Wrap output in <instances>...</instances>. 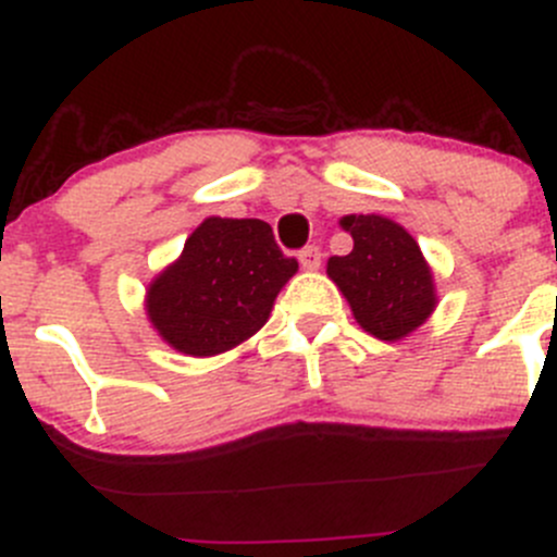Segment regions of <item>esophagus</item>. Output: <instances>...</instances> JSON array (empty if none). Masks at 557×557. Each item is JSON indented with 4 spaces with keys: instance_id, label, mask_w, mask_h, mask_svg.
<instances>
[{
    "instance_id": "1",
    "label": "esophagus",
    "mask_w": 557,
    "mask_h": 557,
    "mask_svg": "<svg viewBox=\"0 0 557 557\" xmlns=\"http://www.w3.org/2000/svg\"><path fill=\"white\" fill-rule=\"evenodd\" d=\"M299 261H301V267L310 269V272H314V269L320 267V261H323V252H320L318 245H307V247H301Z\"/></svg>"
}]
</instances>
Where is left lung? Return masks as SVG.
Here are the masks:
<instances>
[{
    "instance_id": "obj_1",
    "label": "left lung",
    "mask_w": 557,
    "mask_h": 557,
    "mask_svg": "<svg viewBox=\"0 0 557 557\" xmlns=\"http://www.w3.org/2000/svg\"><path fill=\"white\" fill-rule=\"evenodd\" d=\"M352 234L347 256L329 258V277L350 301L358 323L377 339L393 342L434 312V280L418 243L398 223L380 215H347Z\"/></svg>"
}]
</instances>
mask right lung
Segmentation results:
<instances>
[{
	"instance_id": "right-lung-1",
	"label": "right lung",
	"mask_w": 557,
	"mask_h": 557,
	"mask_svg": "<svg viewBox=\"0 0 557 557\" xmlns=\"http://www.w3.org/2000/svg\"><path fill=\"white\" fill-rule=\"evenodd\" d=\"M299 269L258 218H207L148 290L150 323L180 352L218 356L267 323Z\"/></svg>"
}]
</instances>
